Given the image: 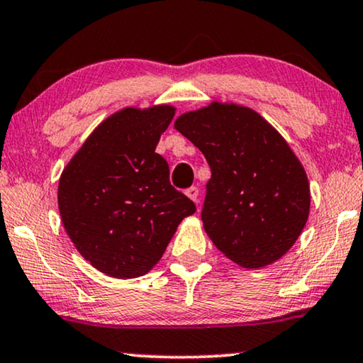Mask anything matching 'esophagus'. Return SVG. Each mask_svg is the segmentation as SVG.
<instances>
[{
	"mask_svg": "<svg viewBox=\"0 0 363 363\" xmlns=\"http://www.w3.org/2000/svg\"><path fill=\"white\" fill-rule=\"evenodd\" d=\"M185 193H186V196L190 198V200H193L195 203H198V196H200V191H198V188H196V186H190Z\"/></svg>",
	"mask_w": 363,
	"mask_h": 363,
	"instance_id": "34e87169",
	"label": "esophagus"
}]
</instances>
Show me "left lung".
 Instances as JSON below:
<instances>
[{"label": "left lung", "mask_w": 363, "mask_h": 363, "mask_svg": "<svg viewBox=\"0 0 363 363\" xmlns=\"http://www.w3.org/2000/svg\"><path fill=\"white\" fill-rule=\"evenodd\" d=\"M175 128L211 168L201 220L218 250L250 269L284 256L309 218L311 190L281 133L252 108L220 102L183 113Z\"/></svg>", "instance_id": "8db88e82"}]
</instances>
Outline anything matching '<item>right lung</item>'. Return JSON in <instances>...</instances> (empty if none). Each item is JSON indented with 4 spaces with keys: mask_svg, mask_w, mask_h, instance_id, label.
<instances>
[{
    "mask_svg": "<svg viewBox=\"0 0 363 363\" xmlns=\"http://www.w3.org/2000/svg\"><path fill=\"white\" fill-rule=\"evenodd\" d=\"M172 106L122 108L94 130L59 180L62 225L84 259L132 279L160 261L183 218L196 211L155 153Z\"/></svg>",
    "mask_w": 363,
    "mask_h": 363,
    "instance_id": "add662e5",
    "label": "right lung"
}]
</instances>
